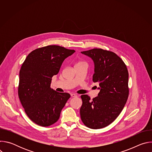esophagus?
<instances>
[{
	"mask_svg": "<svg viewBox=\"0 0 152 152\" xmlns=\"http://www.w3.org/2000/svg\"><path fill=\"white\" fill-rule=\"evenodd\" d=\"M70 95H71V97H76V95L75 94H71Z\"/></svg>",
	"mask_w": 152,
	"mask_h": 152,
	"instance_id": "34e87169",
	"label": "esophagus"
}]
</instances>
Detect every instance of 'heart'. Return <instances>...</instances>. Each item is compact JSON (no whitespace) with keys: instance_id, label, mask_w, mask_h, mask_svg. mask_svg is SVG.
Listing matches in <instances>:
<instances>
[{"instance_id":"obj_1","label":"heart","mask_w":152,"mask_h":152,"mask_svg":"<svg viewBox=\"0 0 152 152\" xmlns=\"http://www.w3.org/2000/svg\"><path fill=\"white\" fill-rule=\"evenodd\" d=\"M78 63H81V62H78ZM78 63H77V64H78Z\"/></svg>"}]
</instances>
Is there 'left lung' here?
Here are the masks:
<instances>
[{
	"instance_id": "1",
	"label": "left lung",
	"mask_w": 152,
	"mask_h": 152,
	"mask_svg": "<svg viewBox=\"0 0 152 152\" xmlns=\"http://www.w3.org/2000/svg\"><path fill=\"white\" fill-rule=\"evenodd\" d=\"M81 53L94 61L93 81L99 83L100 92L93 100L86 94L80 96L82 100L80 118L89 128H103L117 118L127 102V69L123 61L111 51L96 48Z\"/></svg>"
}]
</instances>
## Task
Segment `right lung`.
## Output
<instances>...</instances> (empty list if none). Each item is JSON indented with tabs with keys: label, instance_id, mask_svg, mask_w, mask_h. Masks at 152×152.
<instances>
[{
	"label": "right lung",
	"instance_id": "right-lung-1",
	"mask_svg": "<svg viewBox=\"0 0 152 152\" xmlns=\"http://www.w3.org/2000/svg\"><path fill=\"white\" fill-rule=\"evenodd\" d=\"M56 45L38 48L26 57L20 70L18 94L28 117L41 126L56 123L70 97L50 88L52 78L58 73L64 59L75 53Z\"/></svg>",
	"mask_w": 152,
	"mask_h": 152
}]
</instances>
